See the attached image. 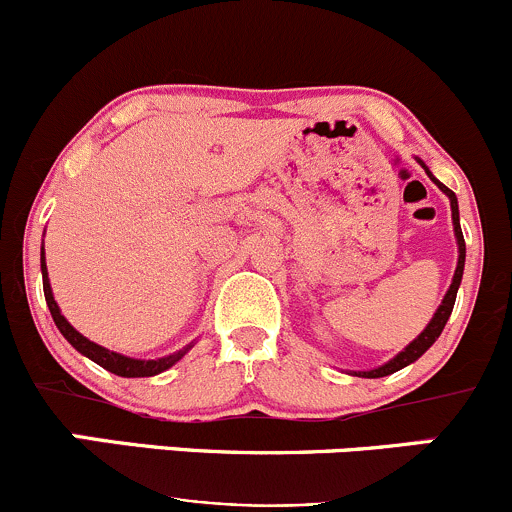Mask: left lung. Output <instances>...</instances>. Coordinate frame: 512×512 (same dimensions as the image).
I'll use <instances>...</instances> for the list:
<instances>
[{
	"label": "left lung",
	"mask_w": 512,
	"mask_h": 512,
	"mask_svg": "<svg viewBox=\"0 0 512 512\" xmlns=\"http://www.w3.org/2000/svg\"><path fill=\"white\" fill-rule=\"evenodd\" d=\"M416 162H419V165L424 167V172H426V175L431 177V182H434L436 187H439L441 192H444L446 197H449V202H451L453 234H456V244H458V263H456V271H453V281H451L449 291H446L444 300H441V305H439V308H436L434 318L429 320V325H426V328L421 330V333L416 335L414 340L409 342V345L404 347L402 352H399V355H394L392 360H389V362H384V365H379V367H374V370L350 372L352 377H367V379H377V377H387V374H394V372H397V370H402V367L412 365V362L419 360V357L424 355V352L429 350V347L434 345L436 340H439L441 330L446 328V323H449V318H451L453 303H456V293H458V286H461V278H463V266H466V241H463V234H461V219H458V199H456V194H453L451 189L446 187V184H441L439 179H436L434 175H431V172H429V167H426L424 162H421V160H416Z\"/></svg>",
	"instance_id": "left-lung-1"
}]
</instances>
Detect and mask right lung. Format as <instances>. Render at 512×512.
<instances>
[{"instance_id": "1", "label": "right lung", "mask_w": 512, "mask_h": 512, "mask_svg": "<svg viewBox=\"0 0 512 512\" xmlns=\"http://www.w3.org/2000/svg\"><path fill=\"white\" fill-rule=\"evenodd\" d=\"M41 278H44V295H46V305H49L51 310V318H54L56 328L61 330V335L66 337L68 342H71L73 347H76L81 355H86L88 360H93L96 365L103 367V370L118 374V377H155V374L170 370L172 365H177L179 360H182L184 355H187L189 350H192V345L182 347L179 352H172V355L167 357H157V360H135V357H128V355H120V352H113L108 350V347L98 345V342L88 340V337H83L78 333L76 328H73L71 323H68L66 318L61 315V308L59 303L54 300V291H51V283H49V271H46V256H44V249H41Z\"/></svg>"}]
</instances>
